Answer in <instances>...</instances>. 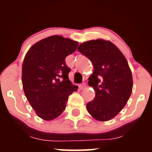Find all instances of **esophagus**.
Returning <instances> with one entry per match:
<instances>
[{
	"mask_svg": "<svg viewBox=\"0 0 152 152\" xmlns=\"http://www.w3.org/2000/svg\"><path fill=\"white\" fill-rule=\"evenodd\" d=\"M86 87V84L85 83H81V84L79 85L80 89H83V88H85Z\"/></svg>",
	"mask_w": 152,
	"mask_h": 152,
	"instance_id": "obj_1",
	"label": "esophagus"
}]
</instances>
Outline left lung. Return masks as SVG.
Masks as SVG:
<instances>
[{"instance_id":"8db88e82","label":"left lung","mask_w":152,"mask_h":152,"mask_svg":"<svg viewBox=\"0 0 152 152\" xmlns=\"http://www.w3.org/2000/svg\"><path fill=\"white\" fill-rule=\"evenodd\" d=\"M78 50L94 68L88 85L96 95L87 103V111L98 121H109L123 109L132 94L133 79L128 62L114 43L103 39L81 43Z\"/></svg>"}]
</instances>
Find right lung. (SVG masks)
Here are the masks:
<instances>
[{"mask_svg":"<svg viewBox=\"0 0 152 152\" xmlns=\"http://www.w3.org/2000/svg\"><path fill=\"white\" fill-rule=\"evenodd\" d=\"M77 41L52 36L36 43L26 53L22 66L25 95L43 120L57 118L66 109L69 96L78 86L69 79L66 57L74 53Z\"/></svg>","mask_w":152,"mask_h":152,"instance_id":"1","label":"right lung"}]
</instances>
